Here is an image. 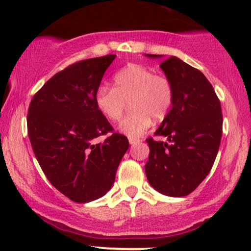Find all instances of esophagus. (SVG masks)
Returning <instances> with one entry per match:
<instances>
[{
	"mask_svg": "<svg viewBox=\"0 0 251 251\" xmlns=\"http://www.w3.org/2000/svg\"><path fill=\"white\" fill-rule=\"evenodd\" d=\"M129 144L130 145H134V144H137L138 142H140V140H135V138H129Z\"/></svg>",
	"mask_w": 251,
	"mask_h": 251,
	"instance_id": "obj_1",
	"label": "esophagus"
}]
</instances>
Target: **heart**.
<instances>
[{"instance_id": "1", "label": "heart", "mask_w": 251, "mask_h": 251, "mask_svg": "<svg viewBox=\"0 0 251 251\" xmlns=\"http://www.w3.org/2000/svg\"><path fill=\"white\" fill-rule=\"evenodd\" d=\"M132 113L122 122L119 130L130 138L141 137L152 125V118L162 121L174 102V87L169 78L154 74L149 67L128 64L114 75V87L101 85L96 104L108 121L117 123L127 103Z\"/></svg>"}]
</instances>
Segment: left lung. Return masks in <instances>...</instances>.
<instances>
[{"label":"left lung","instance_id":"obj_1","mask_svg":"<svg viewBox=\"0 0 251 251\" xmlns=\"http://www.w3.org/2000/svg\"><path fill=\"white\" fill-rule=\"evenodd\" d=\"M160 67L174 87V102L155 130V135L167 137L168 142L147 140L150 154L145 174L159 193L182 197L197 188L215 161L222 137L221 103L200 70L176 56Z\"/></svg>","mask_w":251,"mask_h":251}]
</instances>
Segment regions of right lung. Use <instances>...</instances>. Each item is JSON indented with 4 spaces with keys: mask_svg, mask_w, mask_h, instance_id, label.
<instances>
[{
    "mask_svg": "<svg viewBox=\"0 0 251 251\" xmlns=\"http://www.w3.org/2000/svg\"><path fill=\"white\" fill-rule=\"evenodd\" d=\"M116 55L89 58L56 73L30 102L28 136L50 184L76 203H89L111 188L127 137L113 132L96 104V93Z\"/></svg>",
    "mask_w": 251,
    "mask_h": 251,
    "instance_id": "obj_1",
    "label": "right lung"
}]
</instances>
